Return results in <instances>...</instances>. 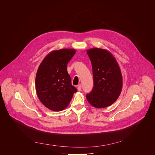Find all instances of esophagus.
<instances>
[{
	"mask_svg": "<svg viewBox=\"0 0 155 155\" xmlns=\"http://www.w3.org/2000/svg\"><path fill=\"white\" fill-rule=\"evenodd\" d=\"M77 90L78 91H81V84H78L77 86Z\"/></svg>",
	"mask_w": 155,
	"mask_h": 155,
	"instance_id": "34e87169",
	"label": "esophagus"
}]
</instances>
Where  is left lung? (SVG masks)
<instances>
[{"label":"left lung","instance_id":"obj_1","mask_svg":"<svg viewBox=\"0 0 155 155\" xmlns=\"http://www.w3.org/2000/svg\"><path fill=\"white\" fill-rule=\"evenodd\" d=\"M93 69L94 87L86 99L96 108H105L113 104L120 96L123 78L120 66L110 51L98 48L87 50Z\"/></svg>","mask_w":155,"mask_h":155}]
</instances>
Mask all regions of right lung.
Instances as JSON below:
<instances>
[{
  "label": "right lung",
  "instance_id": "right-lung-1",
  "mask_svg": "<svg viewBox=\"0 0 155 155\" xmlns=\"http://www.w3.org/2000/svg\"><path fill=\"white\" fill-rule=\"evenodd\" d=\"M75 53V50L68 48L52 51L38 68L37 95L41 104L53 111H61L67 107L77 91L67 71V65Z\"/></svg>",
  "mask_w": 155,
  "mask_h": 155
}]
</instances>
